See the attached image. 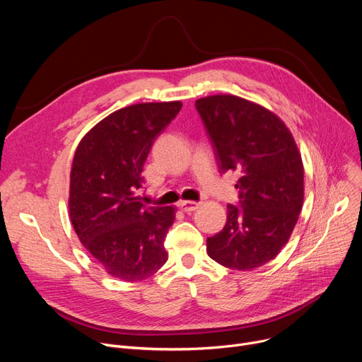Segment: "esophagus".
Listing matches in <instances>:
<instances>
[{
    "label": "esophagus",
    "instance_id": "obj_1",
    "mask_svg": "<svg viewBox=\"0 0 362 362\" xmlns=\"http://www.w3.org/2000/svg\"><path fill=\"white\" fill-rule=\"evenodd\" d=\"M199 202H195V201H180L179 202V208L182 211H185V213H192V211H195V210H198L199 208Z\"/></svg>",
    "mask_w": 362,
    "mask_h": 362
}]
</instances>
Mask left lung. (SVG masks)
<instances>
[{"label":"left lung","instance_id":"8db88e82","mask_svg":"<svg viewBox=\"0 0 362 362\" xmlns=\"http://www.w3.org/2000/svg\"><path fill=\"white\" fill-rule=\"evenodd\" d=\"M195 107L217 152L221 173L238 171L240 208L227 205L223 230L206 252L232 270H252L288 243L303 204V164L284 122L254 101L210 95Z\"/></svg>","mask_w":362,"mask_h":362}]
</instances>
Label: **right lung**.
Returning a JSON list of instances; mask_svg holds the SVG:
<instances>
[{
	"label": "right lung",
	"mask_w": 362,
	"mask_h": 362,
	"mask_svg": "<svg viewBox=\"0 0 362 362\" xmlns=\"http://www.w3.org/2000/svg\"><path fill=\"white\" fill-rule=\"evenodd\" d=\"M180 108V101L120 108L95 124L76 148L70 221L85 248L114 279L145 280L168 258L164 239L176 208L144 205L139 189L152 144Z\"/></svg>",
	"instance_id": "add662e5"
}]
</instances>
